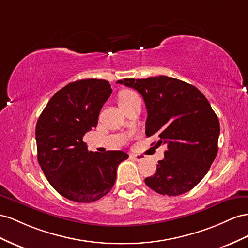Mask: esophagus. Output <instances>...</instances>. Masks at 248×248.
Here are the masks:
<instances>
[{
	"label": "esophagus",
	"instance_id": "esophagus-1",
	"mask_svg": "<svg viewBox=\"0 0 248 248\" xmlns=\"http://www.w3.org/2000/svg\"><path fill=\"white\" fill-rule=\"evenodd\" d=\"M132 157H133L134 160L137 161V162H141V161H143V160L145 159L144 155H137V154L132 155Z\"/></svg>",
	"mask_w": 248,
	"mask_h": 248
}]
</instances>
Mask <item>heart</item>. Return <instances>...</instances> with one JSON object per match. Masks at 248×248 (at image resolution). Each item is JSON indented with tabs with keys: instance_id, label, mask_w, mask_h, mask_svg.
Wrapping results in <instances>:
<instances>
[{
	"instance_id": "obj_1",
	"label": "heart",
	"mask_w": 248,
	"mask_h": 248,
	"mask_svg": "<svg viewBox=\"0 0 248 248\" xmlns=\"http://www.w3.org/2000/svg\"><path fill=\"white\" fill-rule=\"evenodd\" d=\"M138 95L134 93L132 90H124L122 93L119 95V103H124V102H129L133 98L137 97Z\"/></svg>"
}]
</instances>
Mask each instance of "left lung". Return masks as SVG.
<instances>
[{
	"instance_id": "left-lung-1",
	"label": "left lung",
	"mask_w": 248,
	"mask_h": 248,
	"mask_svg": "<svg viewBox=\"0 0 248 248\" xmlns=\"http://www.w3.org/2000/svg\"><path fill=\"white\" fill-rule=\"evenodd\" d=\"M117 83L142 95L146 136L157 134V145L166 146L157 171L144 180L147 187L168 196L188 192L207 174L218 152L220 125L206 96L193 85L166 76Z\"/></svg>"
}]
</instances>
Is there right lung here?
I'll return each instance as SVG.
<instances>
[{"label":"right lung","instance_id":"right-lung-1","mask_svg":"<svg viewBox=\"0 0 248 248\" xmlns=\"http://www.w3.org/2000/svg\"><path fill=\"white\" fill-rule=\"evenodd\" d=\"M112 93L106 80L84 79L57 91L40 114L35 136L37 159L46 178L59 194L77 202H91L110 192L123 151L88 152L83 136L97 124Z\"/></svg>","mask_w":248,"mask_h":248}]
</instances>
